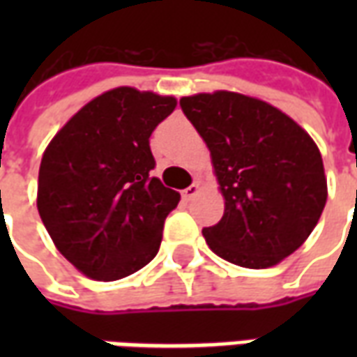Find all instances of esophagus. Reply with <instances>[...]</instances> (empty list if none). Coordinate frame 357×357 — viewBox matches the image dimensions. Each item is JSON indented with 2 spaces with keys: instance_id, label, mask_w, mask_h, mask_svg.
I'll list each match as a JSON object with an SVG mask.
<instances>
[{
  "instance_id": "obj_1",
  "label": "esophagus",
  "mask_w": 357,
  "mask_h": 357,
  "mask_svg": "<svg viewBox=\"0 0 357 357\" xmlns=\"http://www.w3.org/2000/svg\"><path fill=\"white\" fill-rule=\"evenodd\" d=\"M199 189H201V185H199V183H193V185H189L187 189H183V191H181V197H183L185 201H191L195 195L199 193Z\"/></svg>"
}]
</instances>
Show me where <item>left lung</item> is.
I'll list each match as a JSON object with an SVG mask.
<instances>
[{
  "label": "left lung",
  "instance_id": "1",
  "mask_svg": "<svg viewBox=\"0 0 357 357\" xmlns=\"http://www.w3.org/2000/svg\"><path fill=\"white\" fill-rule=\"evenodd\" d=\"M212 155L225 199L222 220L202 235L220 258L264 269L310 237L327 202L319 149L269 102L214 91L179 99Z\"/></svg>",
  "mask_w": 357,
  "mask_h": 357
}]
</instances>
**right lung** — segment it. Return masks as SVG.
Wrapping results in <instances>:
<instances>
[{
	"mask_svg": "<svg viewBox=\"0 0 357 357\" xmlns=\"http://www.w3.org/2000/svg\"><path fill=\"white\" fill-rule=\"evenodd\" d=\"M178 101L116 88L82 107L43 153L38 212L74 268L116 281L158 252L164 220L179 193L153 178L149 137Z\"/></svg>",
	"mask_w": 357,
	"mask_h": 357,
	"instance_id": "right-lung-1",
	"label": "right lung"
}]
</instances>
